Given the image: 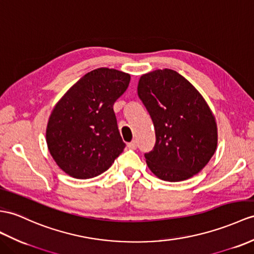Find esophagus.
I'll return each mask as SVG.
<instances>
[{"instance_id":"34e87169","label":"esophagus","mask_w":254,"mask_h":254,"mask_svg":"<svg viewBox=\"0 0 254 254\" xmlns=\"http://www.w3.org/2000/svg\"><path fill=\"white\" fill-rule=\"evenodd\" d=\"M127 146H128L129 148H130V150H135V148H137V146H138L137 141L133 140V141H131V142H129V143L127 144Z\"/></svg>"}]
</instances>
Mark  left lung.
Here are the masks:
<instances>
[{
    "label": "left lung",
    "instance_id": "8db88e82",
    "mask_svg": "<svg viewBox=\"0 0 254 254\" xmlns=\"http://www.w3.org/2000/svg\"><path fill=\"white\" fill-rule=\"evenodd\" d=\"M138 96L155 128V146L144 155L150 170L168 182L188 180L200 172L218 145V126L205 98L170 69L143 74Z\"/></svg>",
    "mask_w": 254,
    "mask_h": 254
}]
</instances>
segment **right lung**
<instances>
[{
  "instance_id": "1",
  "label": "right lung",
  "mask_w": 254,
  "mask_h": 254,
  "mask_svg": "<svg viewBox=\"0 0 254 254\" xmlns=\"http://www.w3.org/2000/svg\"><path fill=\"white\" fill-rule=\"evenodd\" d=\"M130 75L99 67L78 79L56 103L46 127V143L59 168L75 179L107 171L124 151L113 104Z\"/></svg>"
}]
</instances>
